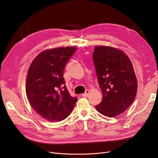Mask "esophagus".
Returning <instances> with one entry per match:
<instances>
[{"label": "esophagus", "instance_id": "34e87169", "mask_svg": "<svg viewBox=\"0 0 158 158\" xmlns=\"http://www.w3.org/2000/svg\"><path fill=\"white\" fill-rule=\"evenodd\" d=\"M89 91L88 89H87V90H85V93H84V94H83L82 95L83 97H88V95H89Z\"/></svg>", "mask_w": 158, "mask_h": 158}]
</instances>
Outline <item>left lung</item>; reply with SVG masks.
Instances as JSON below:
<instances>
[{
	"label": "left lung",
	"instance_id": "1",
	"mask_svg": "<svg viewBox=\"0 0 158 158\" xmlns=\"http://www.w3.org/2000/svg\"><path fill=\"white\" fill-rule=\"evenodd\" d=\"M93 60L103 99L95 106L104 116L113 117L131 106L137 92V80L131 60L111 47H95Z\"/></svg>",
	"mask_w": 158,
	"mask_h": 158
}]
</instances>
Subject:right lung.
I'll list each match as a JSON object with an SVG mask.
<instances>
[{"instance_id":"1","label":"right lung","mask_w":158,"mask_h":158,"mask_svg":"<svg viewBox=\"0 0 158 158\" xmlns=\"http://www.w3.org/2000/svg\"><path fill=\"white\" fill-rule=\"evenodd\" d=\"M76 47H60L41 52L28 69L26 91L31 106L49 121L68 117L77 102L65 85L64 69Z\"/></svg>"}]
</instances>
